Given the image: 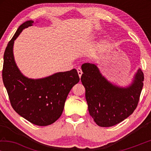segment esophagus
<instances>
[{"mask_svg": "<svg viewBox=\"0 0 151 151\" xmlns=\"http://www.w3.org/2000/svg\"><path fill=\"white\" fill-rule=\"evenodd\" d=\"M77 71H78V75H79L80 78H81V76L82 74V69L80 67H78L77 69Z\"/></svg>", "mask_w": 151, "mask_h": 151, "instance_id": "esophagus-1", "label": "esophagus"}]
</instances>
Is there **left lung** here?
<instances>
[{"mask_svg": "<svg viewBox=\"0 0 151 151\" xmlns=\"http://www.w3.org/2000/svg\"><path fill=\"white\" fill-rule=\"evenodd\" d=\"M81 81L85 87L88 112L97 124L113 127L124 120L137 108L143 87L144 73L139 69L129 87L113 85L101 75L94 64L82 65Z\"/></svg>", "mask_w": 151, "mask_h": 151, "instance_id": "8db88e82", "label": "left lung"}]
</instances>
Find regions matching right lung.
<instances>
[{"label": "right lung", "instance_id": "add662e5", "mask_svg": "<svg viewBox=\"0 0 151 151\" xmlns=\"http://www.w3.org/2000/svg\"><path fill=\"white\" fill-rule=\"evenodd\" d=\"M33 23L29 20L21 24L7 44L2 76L14 111L35 125L48 126L61 116L68 94L80 78L75 69L38 80L28 79L20 73L14 59V42Z\"/></svg>", "mask_w": 151, "mask_h": 151}]
</instances>
